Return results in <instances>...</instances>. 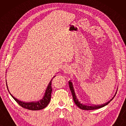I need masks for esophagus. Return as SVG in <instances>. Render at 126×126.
I'll return each instance as SVG.
<instances>
[{
  "label": "esophagus",
  "instance_id": "esophagus-1",
  "mask_svg": "<svg viewBox=\"0 0 126 126\" xmlns=\"http://www.w3.org/2000/svg\"><path fill=\"white\" fill-rule=\"evenodd\" d=\"M64 73L66 74H69V73H71V69L70 67H69V66H66L64 70Z\"/></svg>",
  "mask_w": 126,
  "mask_h": 126
}]
</instances>
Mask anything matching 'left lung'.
<instances>
[{
  "label": "left lung",
  "mask_w": 126,
  "mask_h": 126,
  "mask_svg": "<svg viewBox=\"0 0 126 126\" xmlns=\"http://www.w3.org/2000/svg\"><path fill=\"white\" fill-rule=\"evenodd\" d=\"M69 87H70V89L71 92L72 93V95H73V100L74 101V102L75 103V104H76V106L79 107L80 109H83V110H94V109H99L101 108L102 107H103L106 105L110 102V101H109L108 102L104 104H102V105L101 106H87V105H84V104H83L82 103H81L79 101V100H77V98H76V96L75 94V92H74V87L73 85V83L71 82H69ZM110 100V101H111Z\"/></svg>",
  "instance_id": "obj_1"
}]
</instances>
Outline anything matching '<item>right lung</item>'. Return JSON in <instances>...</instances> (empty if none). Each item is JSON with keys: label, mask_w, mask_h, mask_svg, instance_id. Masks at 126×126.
<instances>
[{"label": "right lung", "mask_w": 126, "mask_h": 126, "mask_svg": "<svg viewBox=\"0 0 126 126\" xmlns=\"http://www.w3.org/2000/svg\"><path fill=\"white\" fill-rule=\"evenodd\" d=\"M54 78V77H53ZM52 79L51 80L50 82L49 83V85L47 88L46 90V92L45 93V95L44 96V97L41 100H40L39 102H29V103H25L23 102L20 101L19 100H17V98L13 97V96L11 94L9 89L7 88V85L6 83L7 88L8 91L10 93V95L12 96V97L14 98V100L17 102V103L20 106L22 107L29 109V110H41L45 108L49 104L50 100H51V93H52V88H51V82Z\"/></svg>", "instance_id": "obj_1"}]
</instances>
